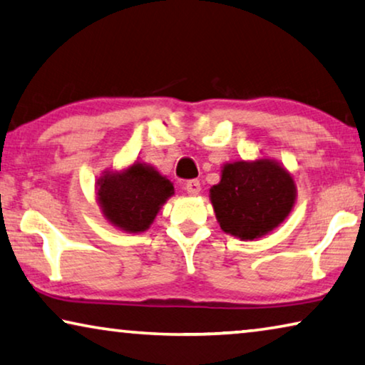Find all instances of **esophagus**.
I'll use <instances>...</instances> for the list:
<instances>
[{"label":"esophagus","mask_w":365,"mask_h":365,"mask_svg":"<svg viewBox=\"0 0 365 365\" xmlns=\"http://www.w3.org/2000/svg\"><path fill=\"white\" fill-rule=\"evenodd\" d=\"M185 190L190 195H198L201 192V183L198 180H188L185 183Z\"/></svg>","instance_id":"obj_1"}]
</instances>
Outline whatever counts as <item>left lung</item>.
<instances>
[{
    "label": "left lung",
    "mask_w": 365,
    "mask_h": 365,
    "mask_svg": "<svg viewBox=\"0 0 365 365\" xmlns=\"http://www.w3.org/2000/svg\"><path fill=\"white\" fill-rule=\"evenodd\" d=\"M216 220L227 235L254 241L285 221L297 200L292 173L272 159L225 164L210 190Z\"/></svg>",
    "instance_id": "1"
}]
</instances>
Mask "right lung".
<instances>
[{
  "mask_svg": "<svg viewBox=\"0 0 365 365\" xmlns=\"http://www.w3.org/2000/svg\"><path fill=\"white\" fill-rule=\"evenodd\" d=\"M103 216L118 230L143 232L173 195V183L152 165L134 162L121 172L106 170L96 182Z\"/></svg>",
  "mask_w": 365,
  "mask_h": 365,
  "instance_id": "1",
  "label": "right lung"
}]
</instances>
